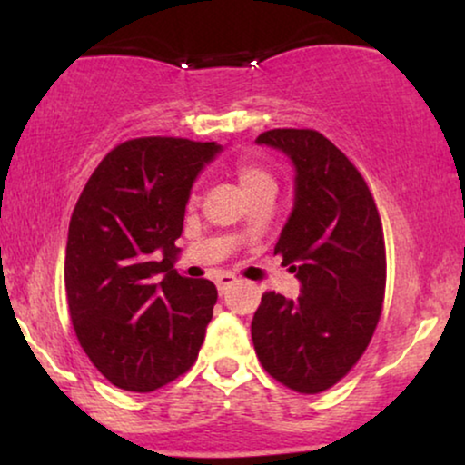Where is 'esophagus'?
Segmentation results:
<instances>
[{
	"label": "esophagus",
	"mask_w": 465,
	"mask_h": 465,
	"mask_svg": "<svg viewBox=\"0 0 465 465\" xmlns=\"http://www.w3.org/2000/svg\"><path fill=\"white\" fill-rule=\"evenodd\" d=\"M215 283H218V290L224 294V292L231 288V285L237 283V277L231 275V272H222V275L215 277Z\"/></svg>",
	"instance_id": "esophagus-1"
}]
</instances>
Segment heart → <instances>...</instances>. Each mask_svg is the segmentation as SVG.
Masks as SVG:
<instances>
[{"mask_svg":"<svg viewBox=\"0 0 465 465\" xmlns=\"http://www.w3.org/2000/svg\"><path fill=\"white\" fill-rule=\"evenodd\" d=\"M234 177H237L241 188L245 190V194L253 199L256 194H262V193H275L277 183H275V177L266 167L262 164L252 161V158H239L237 163H234Z\"/></svg>","mask_w":465,"mask_h":465,"instance_id":"obj_1","label":"heart"}]
</instances>
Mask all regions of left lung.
Here are the masks:
<instances>
[{
	"label": "left lung",
	"mask_w": 465,
	"mask_h": 465,
	"mask_svg": "<svg viewBox=\"0 0 465 465\" xmlns=\"http://www.w3.org/2000/svg\"><path fill=\"white\" fill-rule=\"evenodd\" d=\"M260 145L282 150L296 169L294 209L275 245L301 294L266 292L252 320L260 364L298 393H320L358 364L385 296L383 226L364 177L311 129H272Z\"/></svg>",
	"instance_id": "left-lung-1"
}]
</instances>
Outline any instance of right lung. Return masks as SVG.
I'll list each match as a JSON object with an SVG mask.
<instances>
[{"mask_svg":"<svg viewBox=\"0 0 465 465\" xmlns=\"http://www.w3.org/2000/svg\"><path fill=\"white\" fill-rule=\"evenodd\" d=\"M215 142L139 137L86 182L69 222L65 290L75 336L94 368L126 391H154L194 364L218 290L177 275L175 241Z\"/></svg>","mask_w":465,"mask_h":465,"instance_id":"right-lung-1","label":"right lung"}]
</instances>
